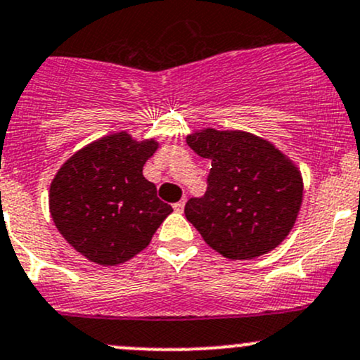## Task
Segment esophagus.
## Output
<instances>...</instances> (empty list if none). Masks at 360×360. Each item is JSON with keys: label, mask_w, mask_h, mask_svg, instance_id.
<instances>
[{"label": "esophagus", "mask_w": 360, "mask_h": 360, "mask_svg": "<svg viewBox=\"0 0 360 360\" xmlns=\"http://www.w3.org/2000/svg\"><path fill=\"white\" fill-rule=\"evenodd\" d=\"M184 203H186V201H184V200H181V201H177V203H174L172 205L174 210H176V212H183L184 210Z\"/></svg>", "instance_id": "34e87169"}]
</instances>
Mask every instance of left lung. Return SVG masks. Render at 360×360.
I'll return each mask as SVG.
<instances>
[{
	"label": "left lung",
	"instance_id": "left-lung-1",
	"mask_svg": "<svg viewBox=\"0 0 360 360\" xmlns=\"http://www.w3.org/2000/svg\"><path fill=\"white\" fill-rule=\"evenodd\" d=\"M186 141L212 160L207 191L184 207L205 243L231 259H252L275 250L301 210L299 169L270 141L251 133L207 128Z\"/></svg>",
	"mask_w": 360,
	"mask_h": 360
}]
</instances>
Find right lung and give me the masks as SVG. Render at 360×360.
Instances as JSON below:
<instances>
[{"label": "right lung", "mask_w": 360, "mask_h": 360, "mask_svg": "<svg viewBox=\"0 0 360 360\" xmlns=\"http://www.w3.org/2000/svg\"><path fill=\"white\" fill-rule=\"evenodd\" d=\"M155 140L136 141L114 133L75 153L49 189V210L58 231L90 262L114 266L148 246L172 212L143 177Z\"/></svg>", "instance_id": "obj_1"}]
</instances>
